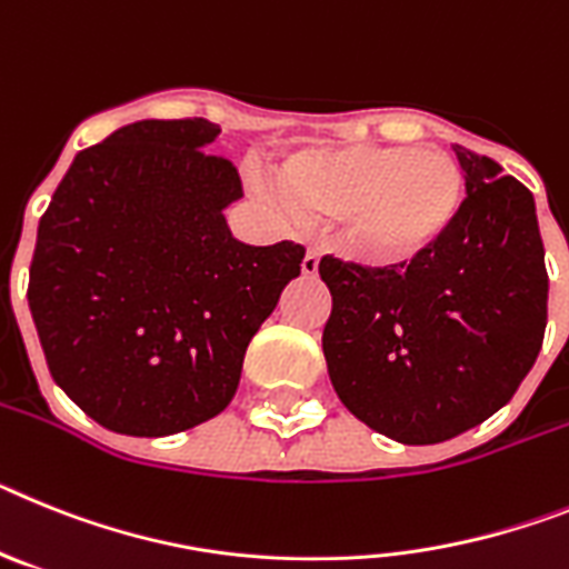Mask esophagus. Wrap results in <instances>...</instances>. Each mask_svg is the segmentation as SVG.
<instances>
[{
  "mask_svg": "<svg viewBox=\"0 0 569 569\" xmlns=\"http://www.w3.org/2000/svg\"><path fill=\"white\" fill-rule=\"evenodd\" d=\"M300 271H303V274H309V278H312V274H318V254H315L312 249L306 251L303 263H300Z\"/></svg>",
  "mask_w": 569,
  "mask_h": 569,
  "instance_id": "1",
  "label": "esophagus"
}]
</instances>
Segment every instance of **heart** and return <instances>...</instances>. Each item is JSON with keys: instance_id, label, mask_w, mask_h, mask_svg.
Listing matches in <instances>:
<instances>
[{"instance_id": "1", "label": "heart", "mask_w": 569, "mask_h": 569, "mask_svg": "<svg viewBox=\"0 0 569 569\" xmlns=\"http://www.w3.org/2000/svg\"><path fill=\"white\" fill-rule=\"evenodd\" d=\"M280 197L309 220H343V243L375 266L409 263L443 240L463 209L458 160L438 148H306L280 166Z\"/></svg>"}]
</instances>
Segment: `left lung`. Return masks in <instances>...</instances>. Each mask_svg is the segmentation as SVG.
I'll return each instance as SVG.
<instances>
[{
    "instance_id": "8db88e82",
    "label": "left lung",
    "mask_w": 569,
    "mask_h": 569,
    "mask_svg": "<svg viewBox=\"0 0 569 569\" xmlns=\"http://www.w3.org/2000/svg\"><path fill=\"white\" fill-rule=\"evenodd\" d=\"M467 182L456 226L398 266L326 254L329 378L343 407L401 443H441L510 401L541 352L545 243L536 200L501 166L452 146Z\"/></svg>"
}]
</instances>
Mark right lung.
<instances>
[{
  "label": "right lung",
  "mask_w": 569,
  "mask_h": 569,
  "mask_svg": "<svg viewBox=\"0 0 569 569\" xmlns=\"http://www.w3.org/2000/svg\"><path fill=\"white\" fill-rule=\"evenodd\" d=\"M209 120H140L79 151L39 220L28 306L62 392L111 432L160 438L223 412L249 340L300 274L291 240L249 246Z\"/></svg>",
  "instance_id": "obj_1"
}]
</instances>
